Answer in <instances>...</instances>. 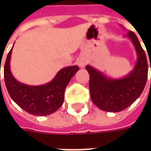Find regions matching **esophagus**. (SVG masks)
I'll use <instances>...</instances> for the list:
<instances>
[{
	"mask_svg": "<svg viewBox=\"0 0 151 151\" xmlns=\"http://www.w3.org/2000/svg\"><path fill=\"white\" fill-rule=\"evenodd\" d=\"M86 65V60L85 59H80L78 60V65L81 68H83Z\"/></svg>",
	"mask_w": 151,
	"mask_h": 151,
	"instance_id": "obj_1",
	"label": "esophagus"
}]
</instances>
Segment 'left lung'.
Masks as SVG:
<instances>
[{
    "instance_id": "left-lung-1",
    "label": "left lung",
    "mask_w": 151,
    "mask_h": 151,
    "mask_svg": "<svg viewBox=\"0 0 151 151\" xmlns=\"http://www.w3.org/2000/svg\"><path fill=\"white\" fill-rule=\"evenodd\" d=\"M125 36L132 41L137 54L136 64L127 76L120 79L110 78L91 65L86 66L90 75L91 101L106 112L117 113L129 107L140 96L146 84L148 63L145 53L134 32L129 31Z\"/></svg>"
}]
</instances>
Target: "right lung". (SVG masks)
I'll use <instances>...</instances> for the list:
<instances>
[{"instance_id":"right-lung-1","label":"right lung","mask_w":151,"mask_h":151,"mask_svg":"<svg viewBox=\"0 0 151 151\" xmlns=\"http://www.w3.org/2000/svg\"><path fill=\"white\" fill-rule=\"evenodd\" d=\"M12 52V49L7 55L4 66L5 83L12 99L24 111L35 116H46L55 113L62 106L65 90L70 79L79 70V67L63 68L49 83L29 86L21 83L12 76L10 69Z\"/></svg>"}]
</instances>
